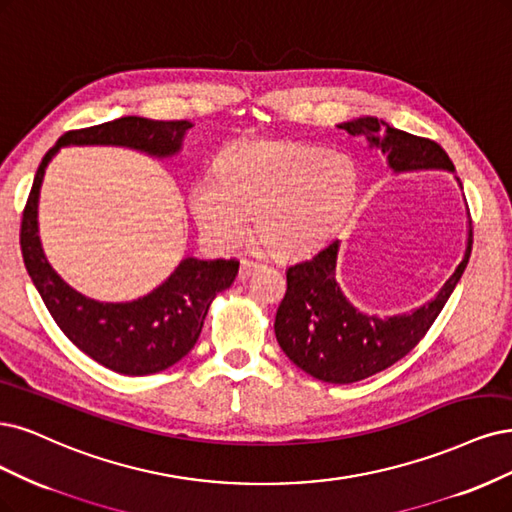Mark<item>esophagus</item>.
<instances>
[{
	"mask_svg": "<svg viewBox=\"0 0 512 512\" xmlns=\"http://www.w3.org/2000/svg\"><path fill=\"white\" fill-rule=\"evenodd\" d=\"M260 269V264L258 262H254V260H248V258H243L241 260V267H239V279L243 281V279H248L254 271H258Z\"/></svg>",
	"mask_w": 512,
	"mask_h": 512,
	"instance_id": "34e87169",
	"label": "esophagus"
}]
</instances>
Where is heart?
<instances>
[{
    "label": "heart",
    "instance_id": "obj_1",
    "mask_svg": "<svg viewBox=\"0 0 512 512\" xmlns=\"http://www.w3.org/2000/svg\"><path fill=\"white\" fill-rule=\"evenodd\" d=\"M356 169L345 156L284 139H254L226 148L214 173L188 188L201 233L220 248L248 231L277 256H298L337 231L356 199Z\"/></svg>",
    "mask_w": 512,
    "mask_h": 512
}]
</instances>
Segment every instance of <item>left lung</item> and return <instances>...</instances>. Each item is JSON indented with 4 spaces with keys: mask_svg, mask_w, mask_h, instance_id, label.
<instances>
[{
    "mask_svg": "<svg viewBox=\"0 0 512 512\" xmlns=\"http://www.w3.org/2000/svg\"><path fill=\"white\" fill-rule=\"evenodd\" d=\"M339 129L364 137L370 148L387 158V167L394 173L449 171L455 175L449 154L436 142L394 129L377 116L341 122ZM455 180L462 188L457 175ZM339 245V239H332L311 258L286 269L288 290L277 307L275 337L284 354L307 375L326 383H354L407 356L428 332L466 269L472 252V222L468 220L462 262L436 296L411 313L379 317L351 303L337 281Z\"/></svg>",
    "mask_w": 512,
    "mask_h": 512,
    "instance_id": "left-lung-1",
    "label": "left lung"
}]
</instances>
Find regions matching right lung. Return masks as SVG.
<instances>
[{
  "label": "right lung",
  "mask_w": 512,
  "mask_h": 512,
  "mask_svg": "<svg viewBox=\"0 0 512 512\" xmlns=\"http://www.w3.org/2000/svg\"><path fill=\"white\" fill-rule=\"evenodd\" d=\"M190 129L188 120L120 116L97 127L69 131L42 158L23 211V260L52 320L88 358L120 375H152L180 362L195 347L214 296L231 288L239 262L186 256L161 286L135 301L103 303L88 298L69 286L44 254L38 224L44 173L65 146H120L152 158H171L182 150Z\"/></svg>",
  "instance_id": "add662e5"
}]
</instances>
